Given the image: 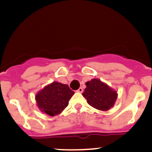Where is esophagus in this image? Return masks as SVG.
<instances>
[{
  "mask_svg": "<svg viewBox=\"0 0 152 152\" xmlns=\"http://www.w3.org/2000/svg\"><path fill=\"white\" fill-rule=\"evenodd\" d=\"M77 92L78 93H82V92H83V89H82V87H79V88L78 89Z\"/></svg>",
  "mask_w": 152,
  "mask_h": 152,
  "instance_id": "1",
  "label": "esophagus"
}]
</instances>
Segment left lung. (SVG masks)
<instances>
[{"label": "left lung", "instance_id": "obj_1", "mask_svg": "<svg viewBox=\"0 0 152 152\" xmlns=\"http://www.w3.org/2000/svg\"><path fill=\"white\" fill-rule=\"evenodd\" d=\"M85 85L87 87L82 96L91 107L102 111H107L114 106L118 93L108 85L99 79H91Z\"/></svg>", "mask_w": 152, "mask_h": 152}]
</instances>
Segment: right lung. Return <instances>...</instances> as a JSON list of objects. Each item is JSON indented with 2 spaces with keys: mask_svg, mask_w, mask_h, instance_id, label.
<instances>
[{
  "mask_svg": "<svg viewBox=\"0 0 152 152\" xmlns=\"http://www.w3.org/2000/svg\"><path fill=\"white\" fill-rule=\"evenodd\" d=\"M74 92L67 85L53 82L37 93L35 100L42 113L54 116L60 114L66 108Z\"/></svg>",
  "mask_w": 152,
  "mask_h": 152,
  "instance_id": "right-lung-1",
  "label": "right lung"
}]
</instances>
